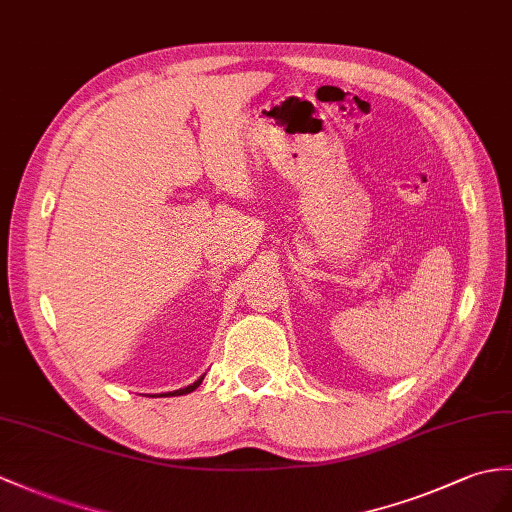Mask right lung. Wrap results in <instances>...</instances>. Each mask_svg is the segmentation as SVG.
<instances>
[{
  "instance_id": "1",
  "label": "right lung",
  "mask_w": 512,
  "mask_h": 512,
  "mask_svg": "<svg viewBox=\"0 0 512 512\" xmlns=\"http://www.w3.org/2000/svg\"><path fill=\"white\" fill-rule=\"evenodd\" d=\"M202 379H205V375L202 377H198L194 384H189V386H185V388H178V390H174V392H168V395H172V397H178V395H187V392H194L200 384H202Z\"/></svg>"
}]
</instances>
